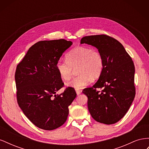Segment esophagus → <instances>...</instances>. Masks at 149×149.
<instances>
[{
  "instance_id": "esophagus-1",
  "label": "esophagus",
  "mask_w": 149,
  "mask_h": 149,
  "mask_svg": "<svg viewBox=\"0 0 149 149\" xmlns=\"http://www.w3.org/2000/svg\"><path fill=\"white\" fill-rule=\"evenodd\" d=\"M76 94H78V95H79V94H80L81 93H82V91H81V90H80V89H76Z\"/></svg>"
}]
</instances>
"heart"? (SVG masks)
Returning <instances> with one entry per match:
<instances>
[{"mask_svg":"<svg viewBox=\"0 0 149 149\" xmlns=\"http://www.w3.org/2000/svg\"><path fill=\"white\" fill-rule=\"evenodd\" d=\"M56 69L61 78L69 81L74 70L79 74L68 85L76 89H81L96 79L102 73L104 61L97 49L86 46L77 47L66 54V59H60L56 63Z\"/></svg>","mask_w":149,"mask_h":149,"instance_id":"heart-1","label":"heart"}]
</instances>
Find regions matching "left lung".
I'll use <instances>...</instances> for the list:
<instances>
[{
    "label": "left lung",
    "mask_w": 149,
    "mask_h": 149,
    "mask_svg": "<svg viewBox=\"0 0 149 149\" xmlns=\"http://www.w3.org/2000/svg\"><path fill=\"white\" fill-rule=\"evenodd\" d=\"M81 43L96 47L104 61L97 81L83 91L88 96V110L97 122L115 124L127 113L136 95L132 58L119 41L106 35L86 36Z\"/></svg>",
    "instance_id": "obj_1"
}]
</instances>
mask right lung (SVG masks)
I'll list each match as a JSON object with an SVG mask.
<instances>
[{"label": "right lung", "instance_id": "add662e5", "mask_svg": "<svg viewBox=\"0 0 149 149\" xmlns=\"http://www.w3.org/2000/svg\"><path fill=\"white\" fill-rule=\"evenodd\" d=\"M72 45L65 39L35 43L17 66L15 79L18 104L31 123L47 130L60 127L69 114L68 106L76 97L75 90L63 87L56 65Z\"/></svg>", "mask_w": 149, "mask_h": 149}]
</instances>
